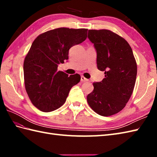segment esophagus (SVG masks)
Returning a JSON list of instances; mask_svg holds the SVG:
<instances>
[{
    "label": "esophagus",
    "mask_w": 157,
    "mask_h": 157,
    "mask_svg": "<svg viewBox=\"0 0 157 157\" xmlns=\"http://www.w3.org/2000/svg\"><path fill=\"white\" fill-rule=\"evenodd\" d=\"M81 81L82 82H88V79H86L85 77H84V76H81Z\"/></svg>",
    "instance_id": "1"
}]
</instances>
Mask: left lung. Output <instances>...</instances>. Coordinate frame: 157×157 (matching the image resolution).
Returning a JSON list of instances; mask_svg holds the SVG:
<instances>
[{
    "label": "left lung",
    "instance_id": "obj_1",
    "mask_svg": "<svg viewBox=\"0 0 157 157\" xmlns=\"http://www.w3.org/2000/svg\"><path fill=\"white\" fill-rule=\"evenodd\" d=\"M88 38L97 53V67L105 75L101 82L93 83L88 103L100 115H115L125 107L134 88L137 65L132 49L124 38L108 29H90Z\"/></svg>",
    "mask_w": 157,
    "mask_h": 157
}]
</instances>
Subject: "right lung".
<instances>
[{
	"mask_svg": "<svg viewBox=\"0 0 157 157\" xmlns=\"http://www.w3.org/2000/svg\"><path fill=\"white\" fill-rule=\"evenodd\" d=\"M87 29L60 28L39 35L33 42L23 63L26 92L32 104L51 112L64 104L70 90L80 82L78 73L69 75L57 71L69 58V50L87 38Z\"/></svg>",
	"mask_w": 157,
	"mask_h": 157,
	"instance_id": "add662e5",
	"label": "right lung"
}]
</instances>
